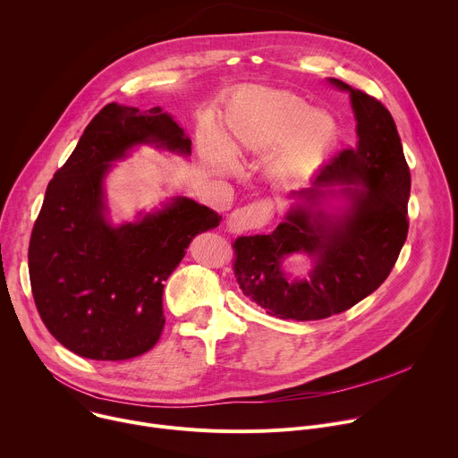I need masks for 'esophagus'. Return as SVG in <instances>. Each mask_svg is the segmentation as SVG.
<instances>
[{
    "label": "esophagus",
    "mask_w": 458,
    "mask_h": 458,
    "mask_svg": "<svg viewBox=\"0 0 458 458\" xmlns=\"http://www.w3.org/2000/svg\"><path fill=\"white\" fill-rule=\"evenodd\" d=\"M274 216V204L270 199H261L258 202H252L249 206H243L236 209L229 216V229L234 233L249 231V229H259L267 225Z\"/></svg>",
    "instance_id": "34e87169"
}]
</instances>
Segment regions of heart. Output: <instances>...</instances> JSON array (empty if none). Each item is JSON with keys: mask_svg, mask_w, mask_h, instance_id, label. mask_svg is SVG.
Wrapping results in <instances>:
<instances>
[{"mask_svg": "<svg viewBox=\"0 0 458 458\" xmlns=\"http://www.w3.org/2000/svg\"><path fill=\"white\" fill-rule=\"evenodd\" d=\"M337 139L335 119L293 91L256 88L238 96L224 115L222 148L229 157L259 153L278 146L270 160V174L293 180L316 167ZM225 155L215 146L204 151L206 162L227 169Z\"/></svg>", "mask_w": 458, "mask_h": 458, "instance_id": "1", "label": "heart"}]
</instances>
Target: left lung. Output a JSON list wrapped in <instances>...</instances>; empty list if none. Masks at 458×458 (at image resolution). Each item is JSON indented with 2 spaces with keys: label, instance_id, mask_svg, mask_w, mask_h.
Returning <instances> with one entry per match:
<instances>
[{
  "label": "left lung",
  "instance_id": "8db88e82",
  "mask_svg": "<svg viewBox=\"0 0 458 458\" xmlns=\"http://www.w3.org/2000/svg\"><path fill=\"white\" fill-rule=\"evenodd\" d=\"M328 81L350 94L357 144L325 164L312 188L293 193L307 204L293 208L270 234L233 243L240 289L280 319L312 321L348 310L381 287L408 236L411 178L392 114L364 91ZM334 194L347 200L341 216L318 208ZM296 251L315 258L309 281H289L281 270V261Z\"/></svg>",
  "mask_w": 458,
  "mask_h": 458
}]
</instances>
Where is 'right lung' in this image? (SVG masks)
Masks as SVG:
<instances>
[{
	"instance_id": "add662e5",
	"label": "right lung",
	"mask_w": 458,
	"mask_h": 458,
	"mask_svg": "<svg viewBox=\"0 0 458 458\" xmlns=\"http://www.w3.org/2000/svg\"><path fill=\"white\" fill-rule=\"evenodd\" d=\"M137 144L191 155V140L162 108L106 105L50 180L29 245L38 312L70 352L124 360L151 350L164 330V282L200 233L222 216L178 197L157 213L114 227L103 178Z\"/></svg>"
}]
</instances>
